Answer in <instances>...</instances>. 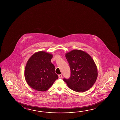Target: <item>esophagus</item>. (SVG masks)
Segmentation results:
<instances>
[{"label": "esophagus", "instance_id": "1", "mask_svg": "<svg viewBox=\"0 0 120 120\" xmlns=\"http://www.w3.org/2000/svg\"><path fill=\"white\" fill-rule=\"evenodd\" d=\"M58 76H59V78H61L62 77V75H59Z\"/></svg>", "mask_w": 120, "mask_h": 120}]
</instances>
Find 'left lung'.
I'll list each match as a JSON object with an SVG mask.
<instances>
[{
    "label": "left lung",
    "mask_w": 120,
    "mask_h": 120,
    "mask_svg": "<svg viewBox=\"0 0 120 120\" xmlns=\"http://www.w3.org/2000/svg\"><path fill=\"white\" fill-rule=\"evenodd\" d=\"M71 70L69 79H64L69 88L77 92L88 90L96 82L98 72L96 64L88 53L75 49L66 53Z\"/></svg>",
    "instance_id": "obj_1"
}]
</instances>
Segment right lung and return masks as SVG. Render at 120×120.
<instances>
[{"mask_svg": "<svg viewBox=\"0 0 120 120\" xmlns=\"http://www.w3.org/2000/svg\"><path fill=\"white\" fill-rule=\"evenodd\" d=\"M53 55L45 51L36 52L28 59L25 69L28 85L36 90L44 92L53 85L58 76L51 62Z\"/></svg>", "mask_w": 120, "mask_h": 120, "instance_id": "obj_1", "label": "right lung"}]
</instances>
